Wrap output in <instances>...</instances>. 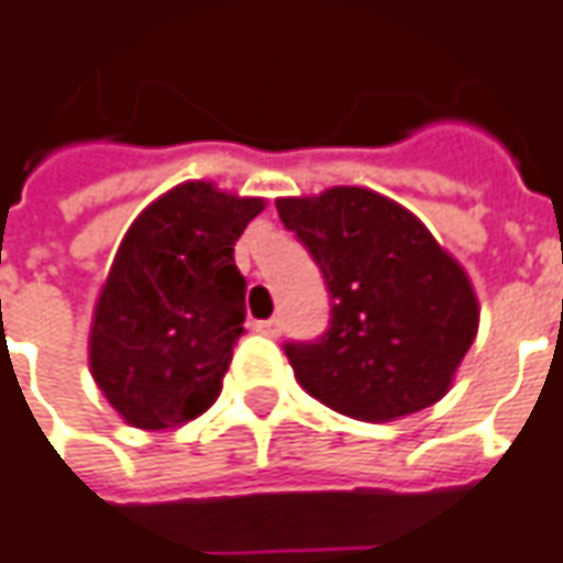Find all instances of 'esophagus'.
<instances>
[{
	"instance_id": "esophagus-1",
	"label": "esophagus",
	"mask_w": 563,
	"mask_h": 563,
	"mask_svg": "<svg viewBox=\"0 0 563 563\" xmlns=\"http://www.w3.org/2000/svg\"><path fill=\"white\" fill-rule=\"evenodd\" d=\"M254 331L263 333V336H278V321L275 319H263L254 324Z\"/></svg>"
}]
</instances>
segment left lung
Listing matches in <instances>:
<instances>
[{"mask_svg": "<svg viewBox=\"0 0 563 563\" xmlns=\"http://www.w3.org/2000/svg\"><path fill=\"white\" fill-rule=\"evenodd\" d=\"M275 208L331 297L328 331L285 343L300 386L367 422L435 405L478 333L463 266L417 217L371 189L333 186Z\"/></svg>", "mask_w": 563, "mask_h": 563, "instance_id": "8db88e82", "label": "left lung"}]
</instances>
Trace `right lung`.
Masks as SVG:
<instances>
[{
    "label": "right lung",
    "instance_id": "1",
    "mask_svg": "<svg viewBox=\"0 0 563 563\" xmlns=\"http://www.w3.org/2000/svg\"><path fill=\"white\" fill-rule=\"evenodd\" d=\"M263 211L211 184H184L119 244L91 328V374L137 429H170L214 405L244 333L235 242Z\"/></svg>",
    "mask_w": 563,
    "mask_h": 563
}]
</instances>
